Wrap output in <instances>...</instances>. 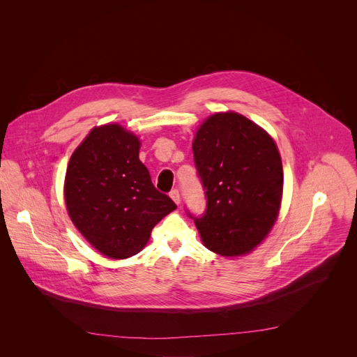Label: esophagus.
Segmentation results:
<instances>
[{
    "label": "esophagus",
    "instance_id": "esophagus-1",
    "mask_svg": "<svg viewBox=\"0 0 357 357\" xmlns=\"http://www.w3.org/2000/svg\"><path fill=\"white\" fill-rule=\"evenodd\" d=\"M169 196L172 197V200L176 203V205H179V203H181V195H179V189L178 188H174L169 192Z\"/></svg>",
    "mask_w": 357,
    "mask_h": 357
}]
</instances>
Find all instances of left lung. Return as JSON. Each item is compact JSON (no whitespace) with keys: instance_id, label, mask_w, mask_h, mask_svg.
I'll use <instances>...</instances> for the list:
<instances>
[{"instance_id":"left-lung-1","label":"left lung","mask_w":357,"mask_h":357,"mask_svg":"<svg viewBox=\"0 0 357 357\" xmlns=\"http://www.w3.org/2000/svg\"><path fill=\"white\" fill-rule=\"evenodd\" d=\"M193 161L206 209L193 219L205 245L222 256L248 252L273 227L282 162L273 138L237 113H218L197 130Z\"/></svg>"}]
</instances>
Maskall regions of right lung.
Returning <instances> with one entry per match:
<instances>
[{
    "label": "right lung",
    "instance_id": "add662e5",
    "mask_svg": "<svg viewBox=\"0 0 357 357\" xmlns=\"http://www.w3.org/2000/svg\"><path fill=\"white\" fill-rule=\"evenodd\" d=\"M139 141L119 124L93 128L73 152L65 179L69 216L84 238L110 259H127L176 209L138 158Z\"/></svg>",
    "mask_w": 357,
    "mask_h": 357
}]
</instances>
